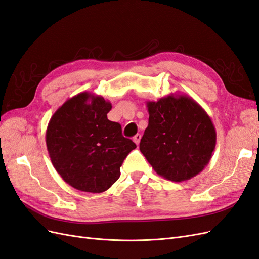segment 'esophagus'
I'll use <instances>...</instances> for the list:
<instances>
[{"instance_id":"obj_1","label":"esophagus","mask_w":259,"mask_h":259,"mask_svg":"<svg viewBox=\"0 0 259 259\" xmlns=\"http://www.w3.org/2000/svg\"><path fill=\"white\" fill-rule=\"evenodd\" d=\"M140 140H141V135H136V136L134 137V141H135V143H136L137 145H139Z\"/></svg>"}]
</instances>
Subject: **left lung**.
Instances as JSON below:
<instances>
[{
  "label": "left lung",
  "instance_id": "left-lung-1",
  "mask_svg": "<svg viewBox=\"0 0 259 259\" xmlns=\"http://www.w3.org/2000/svg\"><path fill=\"white\" fill-rule=\"evenodd\" d=\"M149 125L140 151L157 175L186 181L208 164L216 146V130L208 114L188 95L169 94L146 102Z\"/></svg>",
  "mask_w": 259,
  "mask_h": 259
}]
</instances>
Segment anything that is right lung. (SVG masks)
Segmentation results:
<instances>
[{"mask_svg":"<svg viewBox=\"0 0 259 259\" xmlns=\"http://www.w3.org/2000/svg\"><path fill=\"white\" fill-rule=\"evenodd\" d=\"M109 101L81 92L51 117L46 142L55 170L79 191L102 193L120 177V167L137 145L122 137L121 125L107 119Z\"/></svg>","mask_w":259,"mask_h":259,"instance_id":"obj_1","label":"right lung"}]
</instances>
